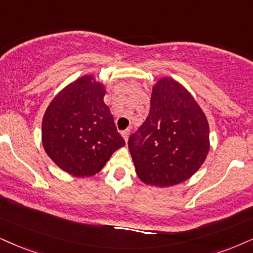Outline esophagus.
<instances>
[{
  "label": "esophagus",
  "instance_id": "34e87169",
  "mask_svg": "<svg viewBox=\"0 0 253 253\" xmlns=\"http://www.w3.org/2000/svg\"><path fill=\"white\" fill-rule=\"evenodd\" d=\"M129 132H130V130L129 129H126V130H124V132L123 133H121V134H123V136H124V139H125V141H128V136H129Z\"/></svg>",
  "mask_w": 253,
  "mask_h": 253
}]
</instances>
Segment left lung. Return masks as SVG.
Listing matches in <instances>:
<instances>
[{
	"label": "left lung",
	"instance_id": "obj_1",
	"mask_svg": "<svg viewBox=\"0 0 253 253\" xmlns=\"http://www.w3.org/2000/svg\"><path fill=\"white\" fill-rule=\"evenodd\" d=\"M128 148L143 183L160 188L182 183L209 153L206 114L183 85L160 78L153 86L148 117L129 136Z\"/></svg>",
	"mask_w": 253,
	"mask_h": 253
}]
</instances>
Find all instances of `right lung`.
I'll list each match as a JSON object with an SVG mask.
<instances>
[{
    "label": "right lung",
    "mask_w": 253,
    "mask_h": 253,
    "mask_svg": "<svg viewBox=\"0 0 253 253\" xmlns=\"http://www.w3.org/2000/svg\"><path fill=\"white\" fill-rule=\"evenodd\" d=\"M105 86L85 75L64 87L42 121V143L60 169L76 177L93 176L125 146L104 103Z\"/></svg>",
    "instance_id": "obj_1"
}]
</instances>
